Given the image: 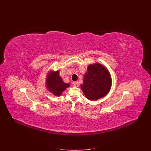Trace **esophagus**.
Returning a JSON list of instances; mask_svg holds the SVG:
<instances>
[{
    "instance_id": "obj_1",
    "label": "esophagus",
    "mask_w": 151,
    "mask_h": 151,
    "mask_svg": "<svg viewBox=\"0 0 151 151\" xmlns=\"http://www.w3.org/2000/svg\"><path fill=\"white\" fill-rule=\"evenodd\" d=\"M73 86L75 87H78L79 86V83L78 81H75L73 83Z\"/></svg>"
}]
</instances>
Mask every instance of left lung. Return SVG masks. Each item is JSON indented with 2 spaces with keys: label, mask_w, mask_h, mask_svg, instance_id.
<instances>
[{
  "label": "left lung",
  "mask_w": 151,
  "mask_h": 151,
  "mask_svg": "<svg viewBox=\"0 0 151 151\" xmlns=\"http://www.w3.org/2000/svg\"><path fill=\"white\" fill-rule=\"evenodd\" d=\"M111 86L109 72L104 67L97 63L88 66L81 88L88 100H97L108 94Z\"/></svg>",
  "instance_id": "8db88e82"
}]
</instances>
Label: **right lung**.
Instances as JSON below:
<instances>
[{"label":"right lung","mask_w":151,"mask_h":151,"mask_svg":"<svg viewBox=\"0 0 151 151\" xmlns=\"http://www.w3.org/2000/svg\"><path fill=\"white\" fill-rule=\"evenodd\" d=\"M47 86L51 92L55 96H60L65 89L70 86L69 84L65 83L59 76L58 71L54 73L50 72L46 80Z\"/></svg>","instance_id":"obj_1"}]
</instances>
